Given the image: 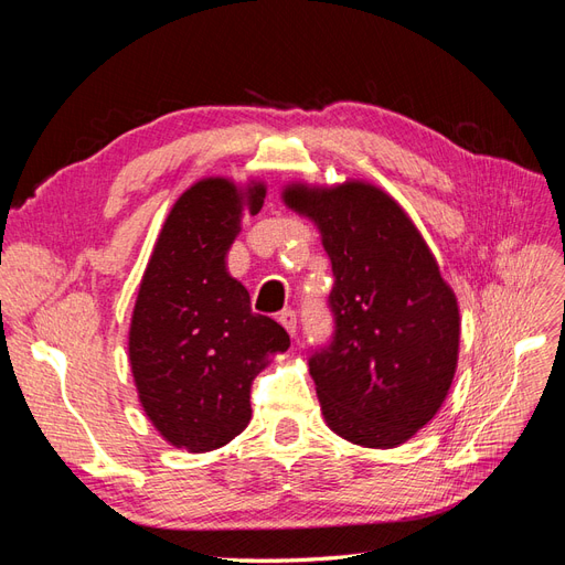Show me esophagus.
Masks as SVG:
<instances>
[{"instance_id": "obj_1", "label": "esophagus", "mask_w": 565, "mask_h": 565, "mask_svg": "<svg viewBox=\"0 0 565 565\" xmlns=\"http://www.w3.org/2000/svg\"><path fill=\"white\" fill-rule=\"evenodd\" d=\"M282 328L289 332V337H297V313L292 309H285L280 316H278Z\"/></svg>"}]
</instances>
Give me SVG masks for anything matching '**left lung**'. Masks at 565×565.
<instances>
[{"label":"left lung","mask_w":565,"mask_h":565,"mask_svg":"<svg viewBox=\"0 0 565 565\" xmlns=\"http://www.w3.org/2000/svg\"><path fill=\"white\" fill-rule=\"evenodd\" d=\"M282 200L316 221L332 262L334 332L311 351L322 417L355 446L396 448L446 401L459 351V309L434 254L382 188L292 183Z\"/></svg>","instance_id":"left-lung-1"}]
</instances>
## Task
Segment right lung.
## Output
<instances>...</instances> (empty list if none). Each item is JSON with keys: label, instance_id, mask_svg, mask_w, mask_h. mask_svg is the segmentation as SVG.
Listing matches in <instances>:
<instances>
[{"label": "right lung", "instance_id": "add662e5", "mask_svg": "<svg viewBox=\"0 0 565 565\" xmlns=\"http://www.w3.org/2000/svg\"><path fill=\"white\" fill-rule=\"evenodd\" d=\"M264 183L241 191L202 179L174 202L150 254L129 328V363L152 426L188 452L226 446L252 419L249 388L268 353L289 347L285 328L252 313L228 276L241 218L262 210Z\"/></svg>", "mask_w": 565, "mask_h": 565}]
</instances>
